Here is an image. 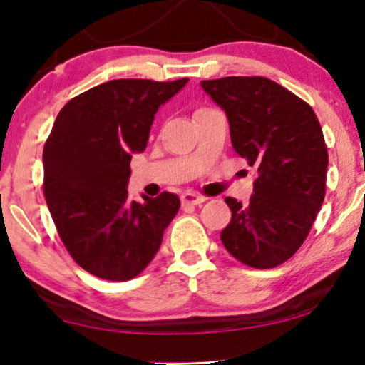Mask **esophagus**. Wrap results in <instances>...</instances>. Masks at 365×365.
Masks as SVG:
<instances>
[{"mask_svg": "<svg viewBox=\"0 0 365 365\" xmlns=\"http://www.w3.org/2000/svg\"><path fill=\"white\" fill-rule=\"evenodd\" d=\"M181 202L182 206H201L202 202H206V197L196 196L192 192H184L181 196Z\"/></svg>", "mask_w": 365, "mask_h": 365, "instance_id": "obj_1", "label": "esophagus"}]
</instances>
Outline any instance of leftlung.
I'll use <instances>...</instances> for the list:
<instances>
[{"instance_id":"left-lung-1","label":"left lung","mask_w":365,"mask_h":365,"mask_svg":"<svg viewBox=\"0 0 365 365\" xmlns=\"http://www.w3.org/2000/svg\"><path fill=\"white\" fill-rule=\"evenodd\" d=\"M226 111L232 148L257 168L247 206L226 197L232 217L221 241L239 262L272 269L306 241L326 196L327 148L312 108L262 76L201 81Z\"/></svg>"}]
</instances>
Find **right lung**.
Masks as SVG:
<instances>
[{
	"label": "right lung",
	"mask_w": 365,
	"mask_h": 365,
	"mask_svg": "<svg viewBox=\"0 0 365 365\" xmlns=\"http://www.w3.org/2000/svg\"><path fill=\"white\" fill-rule=\"evenodd\" d=\"M187 78L113 79L64 104L43 151V191L64 247L84 271L129 281L159 251L176 194L129 201L133 153L146 149L154 114Z\"/></svg>",
	"instance_id": "right-lung-1"
}]
</instances>
